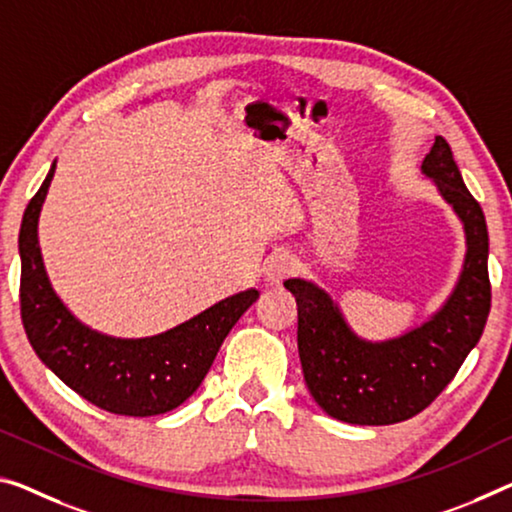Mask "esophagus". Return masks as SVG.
I'll return each instance as SVG.
<instances>
[{
    "label": "esophagus",
    "mask_w": 512,
    "mask_h": 512,
    "mask_svg": "<svg viewBox=\"0 0 512 512\" xmlns=\"http://www.w3.org/2000/svg\"><path fill=\"white\" fill-rule=\"evenodd\" d=\"M297 270V261L293 254H288V251H277V254H272L267 258L265 263V281L267 283H281L286 277H290Z\"/></svg>",
    "instance_id": "obj_1"
}]
</instances>
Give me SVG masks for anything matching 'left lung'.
Returning a JSON list of instances; mask_svg holds the SVG:
<instances>
[{
  "instance_id": "8db88e82",
  "label": "left lung",
  "mask_w": 512,
  "mask_h": 512,
  "mask_svg": "<svg viewBox=\"0 0 512 512\" xmlns=\"http://www.w3.org/2000/svg\"><path fill=\"white\" fill-rule=\"evenodd\" d=\"M421 171L460 217L467 238L458 283L430 320L387 341H366L316 283L283 281L297 302V348L306 387L338 421L389 426L412 419L446 389L485 329L492 288L483 210L469 194L444 137H435Z\"/></svg>"
}]
</instances>
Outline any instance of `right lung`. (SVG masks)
<instances>
[{
    "label": "right lung",
    "mask_w": 512,
    "mask_h": 512,
    "mask_svg": "<svg viewBox=\"0 0 512 512\" xmlns=\"http://www.w3.org/2000/svg\"><path fill=\"white\" fill-rule=\"evenodd\" d=\"M54 169L57 164L29 201L18 240L20 313L31 348L61 382L100 410L123 416L174 410L199 389L219 345L258 300V290L226 297L157 336L114 338L86 327L54 293L38 247V217Z\"/></svg>",
    "instance_id": "obj_1"
}]
</instances>
